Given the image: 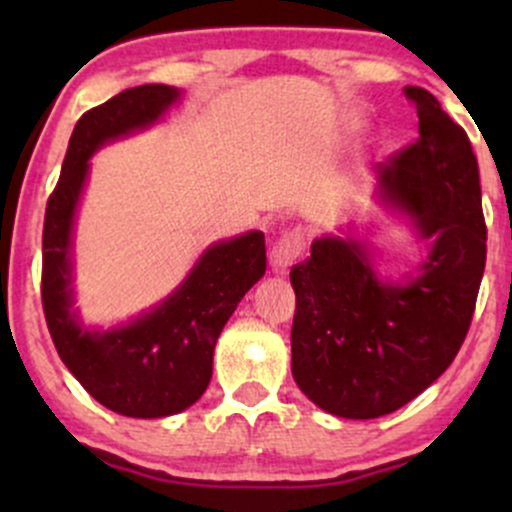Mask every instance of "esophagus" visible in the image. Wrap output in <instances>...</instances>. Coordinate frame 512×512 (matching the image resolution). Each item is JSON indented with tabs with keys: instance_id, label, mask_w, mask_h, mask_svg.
Segmentation results:
<instances>
[{
	"instance_id": "esophagus-1",
	"label": "esophagus",
	"mask_w": 512,
	"mask_h": 512,
	"mask_svg": "<svg viewBox=\"0 0 512 512\" xmlns=\"http://www.w3.org/2000/svg\"><path fill=\"white\" fill-rule=\"evenodd\" d=\"M303 250H305L303 231H298V228L286 231L284 236L276 240L274 248H272V255H269L274 272H279V274L289 272L291 264H296L303 257Z\"/></svg>"
}]
</instances>
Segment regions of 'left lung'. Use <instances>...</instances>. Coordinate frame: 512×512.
<instances>
[{
    "label": "left lung",
    "mask_w": 512,
    "mask_h": 512,
    "mask_svg": "<svg viewBox=\"0 0 512 512\" xmlns=\"http://www.w3.org/2000/svg\"><path fill=\"white\" fill-rule=\"evenodd\" d=\"M419 137L380 168V202L411 216L428 243L419 272L380 281L368 245L317 238L291 269V370L320 409L378 419L419 397L457 356L486 264L479 166L467 132L419 86Z\"/></svg>",
    "instance_id": "left-lung-1"
}]
</instances>
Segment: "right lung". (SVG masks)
<instances>
[{
  "label": "right lung",
  "mask_w": 512,
  "mask_h": 512,
  "mask_svg": "<svg viewBox=\"0 0 512 512\" xmlns=\"http://www.w3.org/2000/svg\"><path fill=\"white\" fill-rule=\"evenodd\" d=\"M178 98V88L144 84L81 115L45 209L40 293L52 342L88 395L132 419L178 414L204 395L216 339L267 269L264 233L250 231L211 245L175 293L129 325L86 330L72 310V228L88 158L105 142L154 125Z\"/></svg>",
  "instance_id": "right-lung-1"
}]
</instances>
